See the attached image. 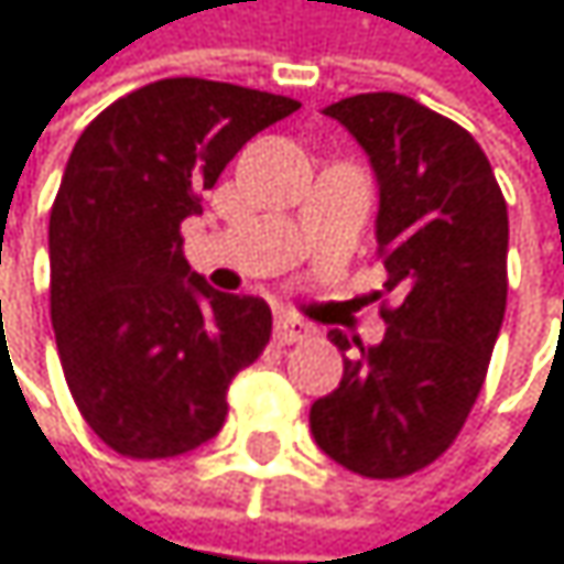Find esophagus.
<instances>
[{
    "label": "esophagus",
    "mask_w": 564,
    "mask_h": 564,
    "mask_svg": "<svg viewBox=\"0 0 564 564\" xmlns=\"http://www.w3.org/2000/svg\"><path fill=\"white\" fill-rule=\"evenodd\" d=\"M311 334H314V330H311L304 321L291 317V314H280V317L273 321V337H276L280 344H284V347H291V344H304Z\"/></svg>",
    "instance_id": "esophagus-1"
}]
</instances>
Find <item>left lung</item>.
<instances>
[{
  "mask_svg": "<svg viewBox=\"0 0 564 564\" xmlns=\"http://www.w3.org/2000/svg\"><path fill=\"white\" fill-rule=\"evenodd\" d=\"M367 151L377 184V243L387 267L377 347L330 340L344 380L311 406L317 446L367 479H400L459 436L506 317L509 210L476 138L433 108L370 91L327 105Z\"/></svg>",
  "mask_w": 564,
  "mask_h": 564,
  "instance_id": "left-lung-1",
  "label": "left lung"
}]
</instances>
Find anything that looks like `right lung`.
Segmentation results:
<instances>
[{
	"instance_id": "1",
	"label": "right lung",
	"mask_w": 564,
	"mask_h": 564,
	"mask_svg": "<svg viewBox=\"0 0 564 564\" xmlns=\"http://www.w3.org/2000/svg\"><path fill=\"white\" fill-rule=\"evenodd\" d=\"M301 101L207 78H161L108 105L75 141L48 217L52 327L95 436L131 459L214 440L227 387L270 340L260 297L220 294L184 260L227 161Z\"/></svg>"
}]
</instances>
